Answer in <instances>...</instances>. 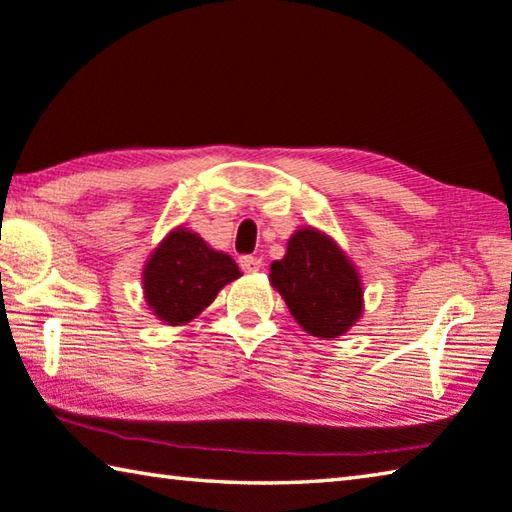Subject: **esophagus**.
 I'll list each match as a JSON object with an SVG mask.
<instances>
[{"label":"esophagus","instance_id":"obj_1","mask_svg":"<svg viewBox=\"0 0 512 512\" xmlns=\"http://www.w3.org/2000/svg\"><path fill=\"white\" fill-rule=\"evenodd\" d=\"M239 266L248 273H255V271H259V268H262V259L255 257V255H244V257H239Z\"/></svg>","mask_w":512,"mask_h":512}]
</instances>
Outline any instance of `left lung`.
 I'll return each mask as SVG.
<instances>
[{
  "mask_svg": "<svg viewBox=\"0 0 512 512\" xmlns=\"http://www.w3.org/2000/svg\"><path fill=\"white\" fill-rule=\"evenodd\" d=\"M271 284L293 318L315 338H338L362 313L356 268L333 241L302 228L288 241L286 255L271 264Z\"/></svg>",
  "mask_w": 512,
  "mask_h": 512,
  "instance_id": "1",
  "label": "left lung"
}]
</instances>
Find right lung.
Segmentation results:
<instances>
[{"mask_svg": "<svg viewBox=\"0 0 512 512\" xmlns=\"http://www.w3.org/2000/svg\"><path fill=\"white\" fill-rule=\"evenodd\" d=\"M241 273L235 259L212 250L199 235L176 228L145 266V300L167 324H183L215 300Z\"/></svg>", "mask_w": 512, "mask_h": 512, "instance_id": "1", "label": "right lung"}]
</instances>
